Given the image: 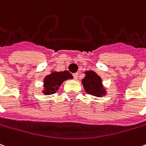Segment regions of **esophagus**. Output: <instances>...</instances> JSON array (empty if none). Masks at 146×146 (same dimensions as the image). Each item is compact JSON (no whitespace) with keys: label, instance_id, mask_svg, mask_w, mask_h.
Segmentation results:
<instances>
[{"label":"esophagus","instance_id":"34e87169","mask_svg":"<svg viewBox=\"0 0 146 146\" xmlns=\"http://www.w3.org/2000/svg\"><path fill=\"white\" fill-rule=\"evenodd\" d=\"M73 77H74V79H76H76L78 78V76H79V73H73Z\"/></svg>","mask_w":146,"mask_h":146}]
</instances>
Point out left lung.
Returning a JSON list of instances; mask_svg holds the SVG:
<instances>
[{
	"instance_id": "8db88e82",
	"label": "left lung",
	"mask_w": 146,
	"mask_h": 146,
	"mask_svg": "<svg viewBox=\"0 0 146 146\" xmlns=\"http://www.w3.org/2000/svg\"><path fill=\"white\" fill-rule=\"evenodd\" d=\"M85 77L82 80L83 87L88 94L94 96L102 97L106 94V91L103 88L102 79L94 71L90 70L85 72Z\"/></svg>"
}]
</instances>
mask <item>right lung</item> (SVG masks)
I'll use <instances>...</instances> for the list:
<instances>
[{
	"instance_id": "1",
	"label": "right lung",
	"mask_w": 146,
	"mask_h": 146,
	"mask_svg": "<svg viewBox=\"0 0 146 146\" xmlns=\"http://www.w3.org/2000/svg\"><path fill=\"white\" fill-rule=\"evenodd\" d=\"M73 76L68 70L60 72H52L44 78L43 93L45 95H51L55 93L59 90L60 85L66 80L73 79Z\"/></svg>"
}]
</instances>
